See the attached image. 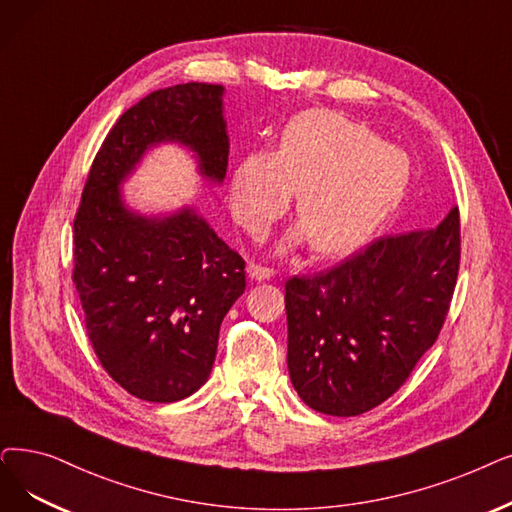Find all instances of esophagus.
Segmentation results:
<instances>
[{
  "mask_svg": "<svg viewBox=\"0 0 512 512\" xmlns=\"http://www.w3.org/2000/svg\"><path fill=\"white\" fill-rule=\"evenodd\" d=\"M247 274H249V278H251V280H255V282H263V280H270V278H274V276H276V270H272V268H263V265H257V263H249Z\"/></svg>",
  "mask_w": 512,
  "mask_h": 512,
  "instance_id": "1",
  "label": "esophagus"
}]
</instances>
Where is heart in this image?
<instances>
[{"mask_svg":"<svg viewBox=\"0 0 512 512\" xmlns=\"http://www.w3.org/2000/svg\"><path fill=\"white\" fill-rule=\"evenodd\" d=\"M408 154L358 121L316 108L293 117L276 150L251 152L230 173V209L251 236H263L291 196L299 226L278 251L303 247L324 259L358 251L404 201Z\"/></svg>","mask_w":512,"mask_h":512,"instance_id":"1","label":"heart"}]
</instances>
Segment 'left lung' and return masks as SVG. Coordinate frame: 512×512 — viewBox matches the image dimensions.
I'll use <instances>...</instances> for the list:
<instances>
[{
    "instance_id": "left-lung-1",
    "label": "left lung",
    "mask_w": 512,
    "mask_h": 512,
    "mask_svg": "<svg viewBox=\"0 0 512 512\" xmlns=\"http://www.w3.org/2000/svg\"><path fill=\"white\" fill-rule=\"evenodd\" d=\"M460 263L452 207L435 230L385 236L326 274L286 282L288 374L303 402L364 414L406 383L448 316Z\"/></svg>"
}]
</instances>
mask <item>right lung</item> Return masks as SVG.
<instances>
[{"label":"right lung","mask_w":512,"mask_h":512,"mask_svg":"<svg viewBox=\"0 0 512 512\" xmlns=\"http://www.w3.org/2000/svg\"><path fill=\"white\" fill-rule=\"evenodd\" d=\"M224 85L182 83L142 98L115 123L75 217L73 282L104 370L131 395L171 404L201 389L221 320L244 293V259L186 205L140 213L123 184L146 152L177 144L219 186L228 169Z\"/></svg>","instance_id":"right-lung-1"}]
</instances>
